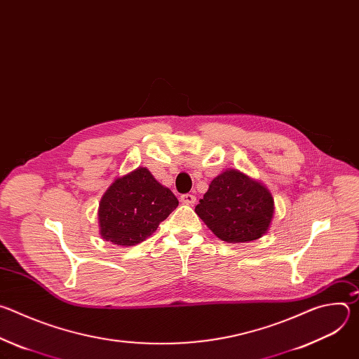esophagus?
<instances>
[{"instance_id":"34e87169","label":"esophagus","mask_w":359,"mask_h":359,"mask_svg":"<svg viewBox=\"0 0 359 359\" xmlns=\"http://www.w3.org/2000/svg\"><path fill=\"white\" fill-rule=\"evenodd\" d=\"M180 201H182L183 204H187V206H193V204L196 203V196H193V194H190V193H186V194H183V196L180 197Z\"/></svg>"}]
</instances>
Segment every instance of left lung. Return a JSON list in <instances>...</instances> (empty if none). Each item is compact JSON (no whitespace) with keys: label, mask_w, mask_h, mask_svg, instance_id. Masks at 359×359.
Listing matches in <instances>:
<instances>
[{"label":"left lung","mask_w":359,"mask_h":359,"mask_svg":"<svg viewBox=\"0 0 359 359\" xmlns=\"http://www.w3.org/2000/svg\"><path fill=\"white\" fill-rule=\"evenodd\" d=\"M194 212L226 243H248L263 237L274 217L270 190L236 169L216 176Z\"/></svg>","instance_id":"obj_1"}]
</instances>
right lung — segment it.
<instances>
[{
  "instance_id": "1",
  "label": "right lung",
  "mask_w": 359,
  "mask_h": 359,
  "mask_svg": "<svg viewBox=\"0 0 359 359\" xmlns=\"http://www.w3.org/2000/svg\"><path fill=\"white\" fill-rule=\"evenodd\" d=\"M179 206L177 197L161 184L146 168L118 179L102 196L97 209L100 237L130 247L155 233Z\"/></svg>"
}]
</instances>
